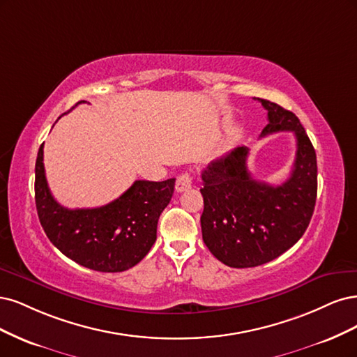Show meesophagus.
Listing matches in <instances>:
<instances>
[{"mask_svg": "<svg viewBox=\"0 0 357 357\" xmlns=\"http://www.w3.org/2000/svg\"><path fill=\"white\" fill-rule=\"evenodd\" d=\"M191 187H192V175H191V174H188V172H185V174H182V175L178 176L176 185H175V188H176L178 192L187 191V190H190Z\"/></svg>", "mask_w": 357, "mask_h": 357, "instance_id": "obj_1", "label": "esophagus"}]
</instances>
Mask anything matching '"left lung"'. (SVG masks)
Instances as JSON below:
<instances>
[{
    "label": "left lung",
    "instance_id": "1",
    "mask_svg": "<svg viewBox=\"0 0 357 357\" xmlns=\"http://www.w3.org/2000/svg\"><path fill=\"white\" fill-rule=\"evenodd\" d=\"M268 124L261 136L294 132L296 157L291 176L270 185L250 176L249 148L237 146L202 172L204 245L233 268L262 266L280 257L303 237L317 195V162L312 141L294 112L266 99Z\"/></svg>",
    "mask_w": 357,
    "mask_h": 357
}]
</instances>
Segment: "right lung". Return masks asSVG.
Wrapping results in <instances>:
<instances>
[{"label":"right lung","instance_id":"1","mask_svg":"<svg viewBox=\"0 0 357 357\" xmlns=\"http://www.w3.org/2000/svg\"><path fill=\"white\" fill-rule=\"evenodd\" d=\"M43 148L44 144L36 163V204L52 243L79 266L102 273L126 271L144 259L157 238L158 218L174 194L175 178L135 181L119 199L100 208L68 209L49 190Z\"/></svg>","mask_w":357,"mask_h":357}]
</instances>
